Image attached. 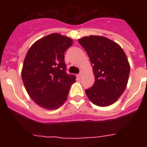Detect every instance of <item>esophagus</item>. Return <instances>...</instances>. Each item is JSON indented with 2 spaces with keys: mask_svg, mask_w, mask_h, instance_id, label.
I'll return each mask as SVG.
<instances>
[{
  "mask_svg": "<svg viewBox=\"0 0 147 147\" xmlns=\"http://www.w3.org/2000/svg\"><path fill=\"white\" fill-rule=\"evenodd\" d=\"M82 72H80V73L77 75V78H78V79H80V78H82Z\"/></svg>",
  "mask_w": 147,
  "mask_h": 147,
  "instance_id": "34e87169",
  "label": "esophagus"
}]
</instances>
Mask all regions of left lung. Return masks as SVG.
I'll return each mask as SVG.
<instances>
[{
    "label": "left lung",
    "mask_w": 147,
    "mask_h": 147,
    "mask_svg": "<svg viewBox=\"0 0 147 147\" xmlns=\"http://www.w3.org/2000/svg\"><path fill=\"white\" fill-rule=\"evenodd\" d=\"M78 42L87 52L95 78L85 90L88 98L100 107L114 104L128 82L130 64L125 53L117 42L100 36H84Z\"/></svg>",
    "instance_id": "obj_1"
}]
</instances>
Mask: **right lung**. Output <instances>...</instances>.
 <instances>
[{"label":"right lung","mask_w":147,"mask_h":147,"mask_svg":"<svg viewBox=\"0 0 147 147\" xmlns=\"http://www.w3.org/2000/svg\"><path fill=\"white\" fill-rule=\"evenodd\" d=\"M72 40L59 33L41 38L29 49L22 69V80L34 102L47 110L57 109L66 100L76 76L65 71V52Z\"/></svg>","instance_id":"right-lung-1"}]
</instances>
